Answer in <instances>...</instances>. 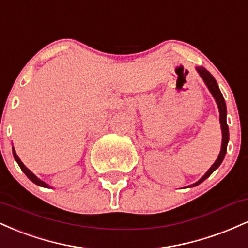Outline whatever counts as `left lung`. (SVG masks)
Returning <instances> with one entry per match:
<instances>
[{
  "label": "left lung",
  "mask_w": 248,
  "mask_h": 248,
  "mask_svg": "<svg viewBox=\"0 0 248 248\" xmlns=\"http://www.w3.org/2000/svg\"><path fill=\"white\" fill-rule=\"evenodd\" d=\"M196 70H197L198 75L201 76V78L203 79V81L205 82L206 87L209 88L210 93H211L213 98H215L216 102H217V106H218V110H219V121H220V128H221V135H223V139H221V148H220V153H219L217 160L215 161V163L212 164L211 168H210L209 170L205 172V175L203 176L199 181L196 182V183L191 184V186H189V187H192V186H198V184H201L202 182H204L205 179L209 177L211 173L215 171L216 169H218V167L220 166L221 162H223L225 155H226V150H227V143H229V139H230V135H229V126H227V122H226V104H225V100H224V96L221 94L220 90H219V86L217 84V81H216V79L213 78V76L211 73L209 72L206 69H204V67L202 66H198L196 67Z\"/></svg>",
  "instance_id": "1"
}]
</instances>
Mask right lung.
Returning <instances> with one entry per match:
<instances>
[{
    "label": "right lung",
    "instance_id": "1",
    "mask_svg": "<svg viewBox=\"0 0 248 248\" xmlns=\"http://www.w3.org/2000/svg\"><path fill=\"white\" fill-rule=\"evenodd\" d=\"M13 155H14V158H15L17 163H18L19 168H21V169H22V171H23V172L25 173V175H27V177L29 178L31 182H33V183L37 184V186H43V187H50L49 184H46V183H45V182H43L42 179H39V178L37 177V176L35 175V173L31 172L30 170L28 169V168L24 166L23 162H22L21 160H19V157H18V156H17V154H16V152H15V148H14V147H13Z\"/></svg>",
    "mask_w": 248,
    "mask_h": 248
}]
</instances>
